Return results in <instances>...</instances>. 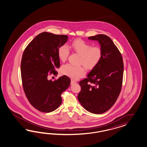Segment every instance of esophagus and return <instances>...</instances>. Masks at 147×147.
Wrapping results in <instances>:
<instances>
[{"instance_id": "34e87169", "label": "esophagus", "mask_w": 147, "mask_h": 147, "mask_svg": "<svg viewBox=\"0 0 147 147\" xmlns=\"http://www.w3.org/2000/svg\"><path fill=\"white\" fill-rule=\"evenodd\" d=\"M76 81H75V80H71V85H73V84H76Z\"/></svg>"}]
</instances>
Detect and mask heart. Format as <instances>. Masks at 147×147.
Listing matches in <instances>:
<instances>
[{"label":"heart","instance_id":"obj_1","mask_svg":"<svg viewBox=\"0 0 147 147\" xmlns=\"http://www.w3.org/2000/svg\"><path fill=\"white\" fill-rule=\"evenodd\" d=\"M70 48L80 55V63L83 64L86 68L92 69L96 67L102 58V49L98 46L92 47V45L81 39H76L71 42ZM69 54V50L66 45L59 47L58 55L61 61H65ZM62 74L68 76L73 79H77L85 74L84 68L75 66L67 63L62 66L61 69Z\"/></svg>","mask_w":147,"mask_h":147}]
</instances>
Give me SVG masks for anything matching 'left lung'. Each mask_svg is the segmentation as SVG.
Segmentation results:
<instances>
[{"instance_id":"obj_1","label":"left lung","mask_w":147,"mask_h":147,"mask_svg":"<svg viewBox=\"0 0 147 147\" xmlns=\"http://www.w3.org/2000/svg\"><path fill=\"white\" fill-rule=\"evenodd\" d=\"M98 41L102 49L100 62L79 82L81 91L78 98L86 110L102 114L108 111L120 93L123 75V62L119 50L111 39L105 34L88 37Z\"/></svg>"}]
</instances>
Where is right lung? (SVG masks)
<instances>
[{"label":"right lung","instance_id":"obj_1","mask_svg":"<svg viewBox=\"0 0 147 147\" xmlns=\"http://www.w3.org/2000/svg\"><path fill=\"white\" fill-rule=\"evenodd\" d=\"M66 35L41 33L27 45L22 54L21 76L22 87L33 107L44 113L57 109L62 103L61 94L68 88L71 79L66 76L58 80H49L51 74L57 76L60 67L59 47L68 39Z\"/></svg>","mask_w":147,"mask_h":147}]
</instances>
